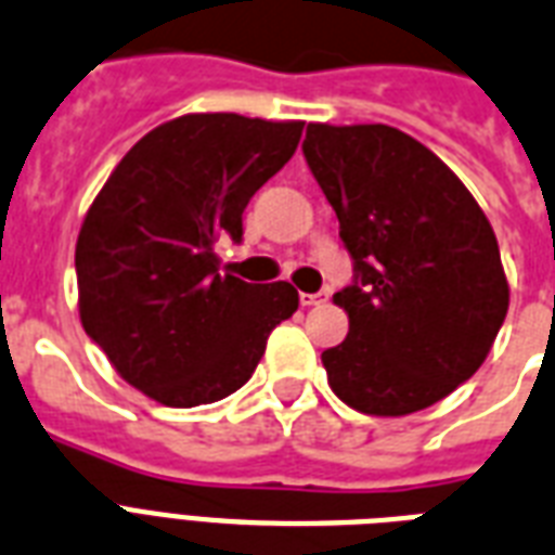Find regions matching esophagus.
<instances>
[{
    "mask_svg": "<svg viewBox=\"0 0 555 555\" xmlns=\"http://www.w3.org/2000/svg\"><path fill=\"white\" fill-rule=\"evenodd\" d=\"M326 298H330V292H315V295L304 292L300 295V307H318V304H326Z\"/></svg>",
    "mask_w": 555,
    "mask_h": 555,
    "instance_id": "34e87169",
    "label": "esophagus"
}]
</instances>
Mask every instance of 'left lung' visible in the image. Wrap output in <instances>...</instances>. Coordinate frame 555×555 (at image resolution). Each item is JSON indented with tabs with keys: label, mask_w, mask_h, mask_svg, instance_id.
<instances>
[{
	"label": "left lung",
	"mask_w": 555,
	"mask_h": 555,
	"mask_svg": "<svg viewBox=\"0 0 555 555\" xmlns=\"http://www.w3.org/2000/svg\"><path fill=\"white\" fill-rule=\"evenodd\" d=\"M304 156L356 263L353 286L333 295L350 333L321 353L330 388L371 416L440 402L483 364L509 307L487 214L388 124H309Z\"/></svg>",
	"instance_id": "8db88e82"
}]
</instances>
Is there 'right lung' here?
Here are the masks:
<instances>
[{
    "mask_svg": "<svg viewBox=\"0 0 555 555\" xmlns=\"http://www.w3.org/2000/svg\"><path fill=\"white\" fill-rule=\"evenodd\" d=\"M304 121L191 113L118 162L77 234V309L124 382L167 408L243 388L274 326L298 309L286 281L219 272L214 243L243 237L248 199L298 147Z\"/></svg>",
    "mask_w": 555,
    "mask_h": 555,
    "instance_id": "1",
    "label": "right lung"
}]
</instances>
